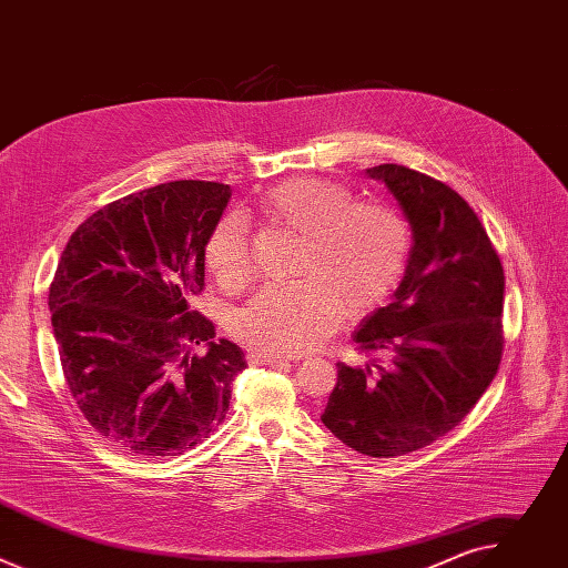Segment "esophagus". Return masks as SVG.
Listing matches in <instances>:
<instances>
[{
	"label": "esophagus",
	"instance_id": "obj_1",
	"mask_svg": "<svg viewBox=\"0 0 568 568\" xmlns=\"http://www.w3.org/2000/svg\"><path fill=\"white\" fill-rule=\"evenodd\" d=\"M247 359L252 364H267V366H283V364H290L287 357H278V355H270V353H263V351H252L247 355Z\"/></svg>",
	"mask_w": 568,
	"mask_h": 568
}]
</instances>
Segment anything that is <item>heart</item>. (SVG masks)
<instances>
[{
    "mask_svg": "<svg viewBox=\"0 0 568 568\" xmlns=\"http://www.w3.org/2000/svg\"><path fill=\"white\" fill-rule=\"evenodd\" d=\"M261 215L298 235L292 272L301 278L265 285L233 314V335L270 355H298L339 328L344 312L362 316L386 301L407 270L412 231L384 202L353 200L323 178H292L256 202ZM204 258L229 287L250 276L245 224L233 213L213 226Z\"/></svg>",
    "mask_w": 568,
    "mask_h": 568,
    "instance_id": "heart-1",
    "label": "heart"
}]
</instances>
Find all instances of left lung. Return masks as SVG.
<instances>
[{
	"mask_svg": "<svg viewBox=\"0 0 568 568\" xmlns=\"http://www.w3.org/2000/svg\"><path fill=\"white\" fill-rule=\"evenodd\" d=\"M366 175L395 197L412 252L388 305L353 333L388 366L337 364L321 423L359 454L393 458L452 432L495 379L506 278L480 220L447 184L397 164Z\"/></svg>",
	"mask_w": 568,
	"mask_h": 568,
	"instance_id": "obj_1",
	"label": "left lung"
}]
</instances>
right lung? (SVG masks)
Masks as SVG:
<instances>
[{"instance_id":"right-lung-1","label":"right lung","mask_w":568,"mask_h":568,"mask_svg":"<svg viewBox=\"0 0 568 568\" xmlns=\"http://www.w3.org/2000/svg\"><path fill=\"white\" fill-rule=\"evenodd\" d=\"M229 197L226 184L197 180L139 191L90 215L60 256L49 310L62 373L119 449L178 456L229 412L245 353L191 310Z\"/></svg>"}]
</instances>
